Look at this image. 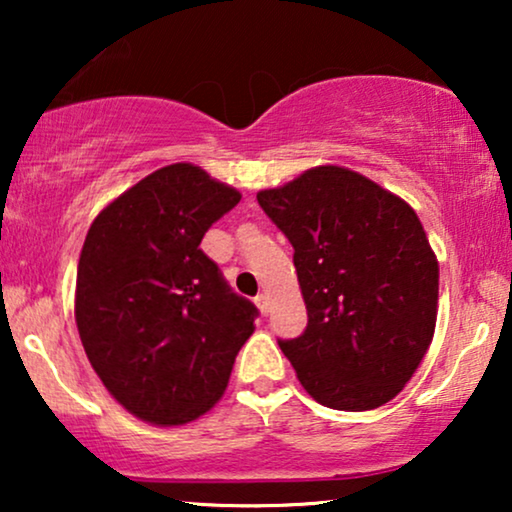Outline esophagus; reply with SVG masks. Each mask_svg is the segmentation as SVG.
Here are the masks:
<instances>
[{
    "mask_svg": "<svg viewBox=\"0 0 512 512\" xmlns=\"http://www.w3.org/2000/svg\"><path fill=\"white\" fill-rule=\"evenodd\" d=\"M256 305H258V310H261L263 314H268V310H270V298H268V293H258V296H256Z\"/></svg>",
    "mask_w": 512,
    "mask_h": 512,
    "instance_id": "1",
    "label": "esophagus"
}]
</instances>
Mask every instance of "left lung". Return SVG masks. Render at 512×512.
<instances>
[{"label":"left lung","mask_w":512,"mask_h":512,"mask_svg":"<svg viewBox=\"0 0 512 512\" xmlns=\"http://www.w3.org/2000/svg\"><path fill=\"white\" fill-rule=\"evenodd\" d=\"M256 200L293 247L307 326L277 342L300 384L326 408H380L415 373L436 328L438 261L415 209L335 165Z\"/></svg>","instance_id":"8db88e82"}]
</instances>
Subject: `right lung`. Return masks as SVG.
I'll use <instances>...</instances> for the list:
<instances>
[{
    "instance_id": "add662e5",
    "label": "right lung",
    "mask_w": 512,
    "mask_h": 512,
    "mask_svg": "<svg viewBox=\"0 0 512 512\" xmlns=\"http://www.w3.org/2000/svg\"><path fill=\"white\" fill-rule=\"evenodd\" d=\"M240 198L200 167L167 165L88 230L76 326L104 387L144 422L186 424L212 408L254 333L256 305L200 249Z\"/></svg>"
}]
</instances>
